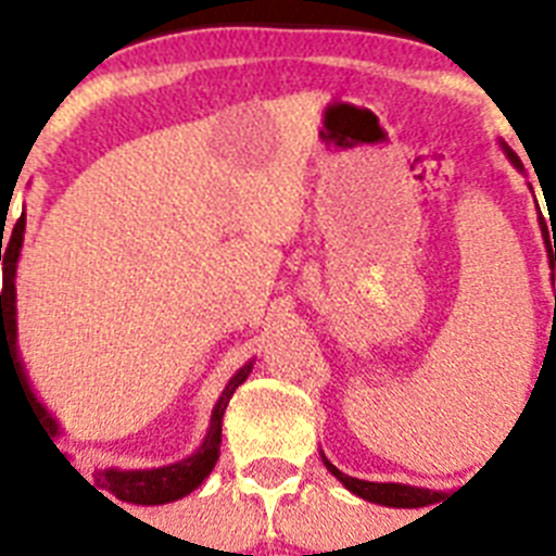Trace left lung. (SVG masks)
<instances>
[{
  "label": "left lung",
  "mask_w": 556,
  "mask_h": 556,
  "mask_svg": "<svg viewBox=\"0 0 556 556\" xmlns=\"http://www.w3.org/2000/svg\"><path fill=\"white\" fill-rule=\"evenodd\" d=\"M502 149L504 154L509 157V163H513L518 172H523V163L518 160V154L513 152V149L507 147V143L502 141ZM540 229L546 232V222H543V216H540ZM546 238V254H548V266H552L554 271V260H556V243L552 247V238L556 235L552 232V238H548V232L543 235ZM554 279V274H552ZM324 465H327V471L332 473L334 479H338L340 484L346 490H352L354 496L365 498V502H374V504H382V507H402V509H413V507H429V504H434L440 498L438 490H427V488H413V484H399V482H365V479H357V477H349V473L338 471L332 463H329L327 457L321 454Z\"/></svg>",
  "instance_id": "obj_1"
}]
</instances>
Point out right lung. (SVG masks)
I'll use <instances>...</instances> for the list:
<instances>
[{"mask_svg": "<svg viewBox=\"0 0 556 556\" xmlns=\"http://www.w3.org/2000/svg\"><path fill=\"white\" fill-rule=\"evenodd\" d=\"M24 227H27V218H24L22 213V218H18L16 227H13V235H10V243L8 249H4V257H2V379H4V371H10L18 379V388H22L29 409L38 415L43 432L49 434V440H52V446H54V438L60 434V424L54 421L52 413H49V409L43 407V404L38 402V396L33 393V384H29L27 374H24V363L22 357H18L16 268H18V257H22ZM252 365L254 359H249V363L243 365V368H238L235 377L227 382L224 393L218 396L216 407H213V415H210L207 434H204V440L199 443V448L191 454V457L177 459V463H168V465H160V468H132V471H127V468H99V471L93 473L97 488H102L104 493H110V496H116L118 502L147 504V507L149 504L154 507V504L177 502V498L193 493V490L210 477V471L216 468L218 454H222L224 409H227L229 399H232V393L238 390V384L247 382V377L252 374ZM63 457H66V454H63ZM74 471H77V468H74Z\"/></svg>", "mask_w": 556, "mask_h": 556, "instance_id": "right-lung-1", "label": "right lung"}]
</instances>
